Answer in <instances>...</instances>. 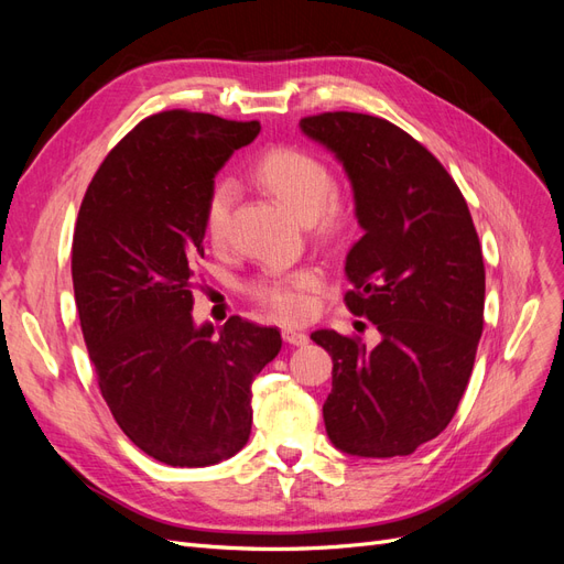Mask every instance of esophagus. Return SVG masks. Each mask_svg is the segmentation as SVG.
I'll return each mask as SVG.
<instances>
[{
    "mask_svg": "<svg viewBox=\"0 0 564 564\" xmlns=\"http://www.w3.org/2000/svg\"><path fill=\"white\" fill-rule=\"evenodd\" d=\"M282 338L286 340L289 346H305L308 344V334L305 332H299V329H292V327H286V329H282Z\"/></svg>",
    "mask_w": 564,
    "mask_h": 564,
    "instance_id": "obj_1",
    "label": "esophagus"
}]
</instances>
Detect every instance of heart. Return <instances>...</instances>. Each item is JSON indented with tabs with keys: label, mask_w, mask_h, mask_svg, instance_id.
<instances>
[{
	"label": "heart",
	"mask_w": 564,
	"mask_h": 564,
	"mask_svg": "<svg viewBox=\"0 0 564 564\" xmlns=\"http://www.w3.org/2000/svg\"><path fill=\"white\" fill-rule=\"evenodd\" d=\"M253 176L319 235L336 237L350 226V202L334 191L332 169L315 152L294 145L270 148L256 160ZM235 197L237 185L232 178H218L212 185L204 204V228L214 242L226 240ZM317 284L319 275L313 268L294 272L272 270L253 282L251 294L275 315L299 319L308 313V294Z\"/></svg>",
	"instance_id": "1"
}]
</instances>
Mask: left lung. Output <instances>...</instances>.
Segmentation results:
<instances>
[{
    "label": "left lung",
    "mask_w": 564,
    "mask_h": 564,
    "mask_svg": "<svg viewBox=\"0 0 564 564\" xmlns=\"http://www.w3.org/2000/svg\"><path fill=\"white\" fill-rule=\"evenodd\" d=\"M301 131L350 178L365 235L348 251L344 301L381 334L377 348L311 334L334 362L324 425L346 454L406 456L447 429L468 386L485 324L482 247L447 169L400 127L322 112Z\"/></svg>",
    "instance_id": "1"
}]
</instances>
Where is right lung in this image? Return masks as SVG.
<instances>
[{"label":"right lung","instance_id":"right-lung-1","mask_svg":"<svg viewBox=\"0 0 564 564\" xmlns=\"http://www.w3.org/2000/svg\"><path fill=\"white\" fill-rule=\"evenodd\" d=\"M259 122L164 110L98 166L73 237V286L100 395L119 429L166 466H214L251 433V383L282 348L278 327L232 315L195 327L204 204Z\"/></svg>","mask_w":564,"mask_h":564}]
</instances>
